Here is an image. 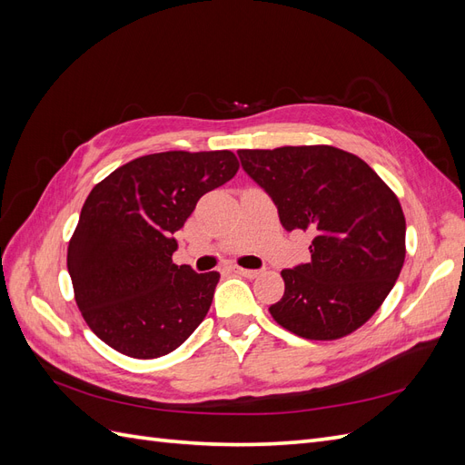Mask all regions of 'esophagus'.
Returning a JSON list of instances; mask_svg holds the SVG:
<instances>
[{
  "label": "esophagus",
  "mask_w": 465,
  "mask_h": 465,
  "mask_svg": "<svg viewBox=\"0 0 465 465\" xmlns=\"http://www.w3.org/2000/svg\"><path fill=\"white\" fill-rule=\"evenodd\" d=\"M231 270L234 272V273H238V275H242V277H256L260 272L258 270H244V267H238V265H232Z\"/></svg>",
  "instance_id": "obj_1"
}]
</instances>
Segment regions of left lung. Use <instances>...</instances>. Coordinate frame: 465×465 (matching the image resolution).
<instances>
[{
  "mask_svg": "<svg viewBox=\"0 0 465 465\" xmlns=\"http://www.w3.org/2000/svg\"><path fill=\"white\" fill-rule=\"evenodd\" d=\"M291 232L311 231V262L283 270L273 320L304 340H340L388 297L405 260V217L396 198L357 154L330 145L238 151Z\"/></svg>",
  "mask_w": 465,
  "mask_h": 465,
  "instance_id": "8db88e82",
  "label": "left lung"
}]
</instances>
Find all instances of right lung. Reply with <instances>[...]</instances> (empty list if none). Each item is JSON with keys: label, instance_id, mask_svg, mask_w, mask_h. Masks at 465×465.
Listing matches in <instances>:
<instances>
[{"label": "right lung", "instance_id": "obj_1", "mask_svg": "<svg viewBox=\"0 0 465 465\" xmlns=\"http://www.w3.org/2000/svg\"><path fill=\"white\" fill-rule=\"evenodd\" d=\"M236 171L232 151H166L125 163L91 190L67 272L98 340L122 355L157 359L200 326L221 275L173 263L174 232Z\"/></svg>", "mask_w": 465, "mask_h": 465}]
</instances>
